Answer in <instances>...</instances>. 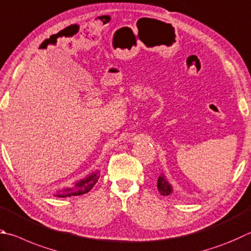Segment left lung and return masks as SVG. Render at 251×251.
<instances>
[{
  "label": "left lung",
  "instance_id": "1",
  "mask_svg": "<svg viewBox=\"0 0 251 251\" xmlns=\"http://www.w3.org/2000/svg\"><path fill=\"white\" fill-rule=\"evenodd\" d=\"M158 191L161 195H169L172 192V186L170 185L169 182L166 180L165 175H161L158 179Z\"/></svg>",
  "mask_w": 251,
  "mask_h": 251
}]
</instances>
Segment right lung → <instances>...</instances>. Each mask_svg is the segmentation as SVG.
I'll list each match as a JSON object with an SVG mask.
<instances>
[{"instance_id": "add662e5", "label": "right lung", "mask_w": 251, "mask_h": 251, "mask_svg": "<svg viewBox=\"0 0 251 251\" xmlns=\"http://www.w3.org/2000/svg\"><path fill=\"white\" fill-rule=\"evenodd\" d=\"M99 172H94L92 175H90L83 180H80L79 182L72 186V188H67L65 190H61L60 192H58V198H67V197H76V195H82L88 193L89 191L93 188L99 180Z\"/></svg>"}]
</instances>
